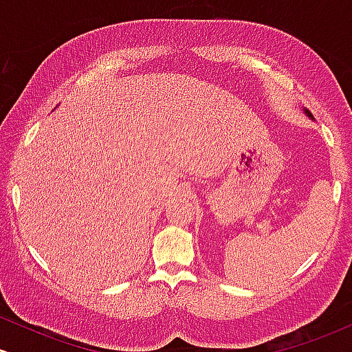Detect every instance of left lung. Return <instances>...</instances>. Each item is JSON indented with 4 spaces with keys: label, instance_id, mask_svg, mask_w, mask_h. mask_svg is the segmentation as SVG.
<instances>
[{
    "label": "left lung",
    "instance_id": "obj_1",
    "mask_svg": "<svg viewBox=\"0 0 352 352\" xmlns=\"http://www.w3.org/2000/svg\"><path fill=\"white\" fill-rule=\"evenodd\" d=\"M302 111H305V114H306V117H309V119H313V114H311V112L308 111V109H302Z\"/></svg>",
    "mask_w": 352,
    "mask_h": 352
}]
</instances>
